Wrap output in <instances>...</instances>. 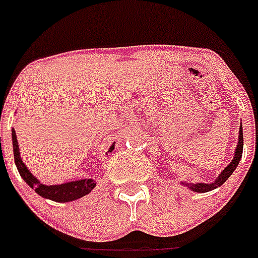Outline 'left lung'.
I'll list each match as a JSON object with an SVG mask.
<instances>
[{
	"label": "left lung",
	"instance_id": "1",
	"mask_svg": "<svg viewBox=\"0 0 258 258\" xmlns=\"http://www.w3.org/2000/svg\"><path fill=\"white\" fill-rule=\"evenodd\" d=\"M242 149H244V135H242V125H240V131H238V142H237V147L234 150V157H233L232 162L229 163L226 167H225L221 174L216 178V180H213L210 183H191V182H180V184H183L188 190H191V191H196V192H208V191H212L214 188L220 187L222 184L228 180V178L232 175L234 170L237 169V166L240 163L241 158H242Z\"/></svg>",
	"mask_w": 258,
	"mask_h": 258
}]
</instances>
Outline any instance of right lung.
<instances>
[{
	"label": "right lung",
	"instance_id": "obj_1",
	"mask_svg": "<svg viewBox=\"0 0 258 258\" xmlns=\"http://www.w3.org/2000/svg\"><path fill=\"white\" fill-rule=\"evenodd\" d=\"M12 142H13V154H14V162L17 166V170L20 175L26 183L29 184L30 187L34 188V191L37 192L38 196L46 200H52L54 202H71V201H76L82 197L87 196L92 191L93 188L96 187V182L92 178H84V179L79 180H71L66 183L60 184H44L42 182L36 178L32 172L28 170L25 163L22 162L21 155H20V147H18L17 135L14 128L12 130ZM115 149V142H113L111 147H109L108 153H112ZM107 153V154H108Z\"/></svg>",
	"mask_w": 258,
	"mask_h": 258
}]
</instances>
